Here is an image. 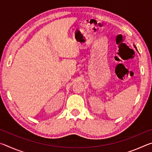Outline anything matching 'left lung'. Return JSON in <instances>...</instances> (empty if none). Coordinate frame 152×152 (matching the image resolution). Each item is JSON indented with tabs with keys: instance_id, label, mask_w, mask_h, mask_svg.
Returning <instances> with one entry per match:
<instances>
[{
	"instance_id": "left-lung-1",
	"label": "left lung",
	"mask_w": 152,
	"mask_h": 152,
	"mask_svg": "<svg viewBox=\"0 0 152 152\" xmlns=\"http://www.w3.org/2000/svg\"><path fill=\"white\" fill-rule=\"evenodd\" d=\"M134 47H135V48H136V47H135V45H134ZM136 50H137V48H136Z\"/></svg>"
}]
</instances>
